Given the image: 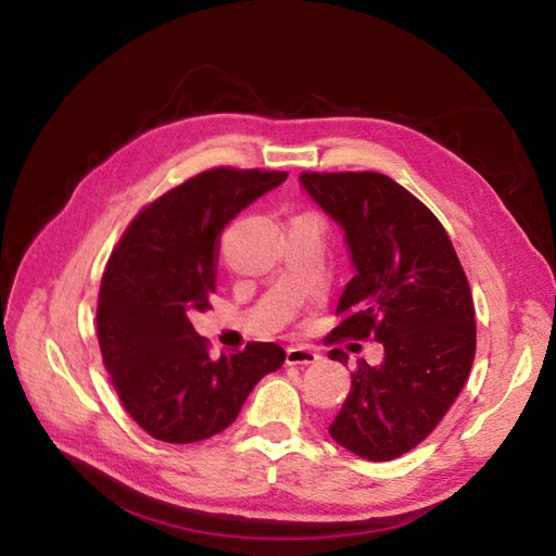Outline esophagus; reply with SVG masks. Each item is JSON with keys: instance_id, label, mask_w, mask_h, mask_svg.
Masks as SVG:
<instances>
[{"instance_id": "esophagus-1", "label": "esophagus", "mask_w": 556, "mask_h": 556, "mask_svg": "<svg viewBox=\"0 0 556 556\" xmlns=\"http://www.w3.org/2000/svg\"><path fill=\"white\" fill-rule=\"evenodd\" d=\"M319 359H323V355H317L315 350L304 348V345L288 348V357H285L288 366H308V364H317Z\"/></svg>"}]
</instances>
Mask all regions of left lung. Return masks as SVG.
I'll list each match as a JSON object with an SVG mask.
<instances>
[{
	"label": "left lung",
	"instance_id": "obj_1",
	"mask_svg": "<svg viewBox=\"0 0 556 556\" xmlns=\"http://www.w3.org/2000/svg\"><path fill=\"white\" fill-rule=\"evenodd\" d=\"M301 188L345 233L355 276L327 341L374 339L382 362H357L331 439L368 462L422 443L450 410L476 357V311L447 231L422 201L376 172L301 174ZM331 359L348 364L336 348Z\"/></svg>",
	"mask_w": 556,
	"mask_h": 556
}]
</instances>
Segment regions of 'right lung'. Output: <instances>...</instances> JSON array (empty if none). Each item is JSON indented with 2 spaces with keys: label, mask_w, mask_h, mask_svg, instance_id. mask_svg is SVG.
Wrapping results in <instances>:
<instances>
[{
  "label": "right lung",
  "mask_w": 556,
  "mask_h": 556,
  "mask_svg": "<svg viewBox=\"0 0 556 556\" xmlns=\"http://www.w3.org/2000/svg\"><path fill=\"white\" fill-rule=\"evenodd\" d=\"M285 172L211 169L143 208L113 250L97 304L102 359L125 410L164 443H197L227 429L248 394L285 362L276 343L208 355L190 315L211 308L217 237Z\"/></svg>",
  "instance_id": "right-lung-1"
}]
</instances>
